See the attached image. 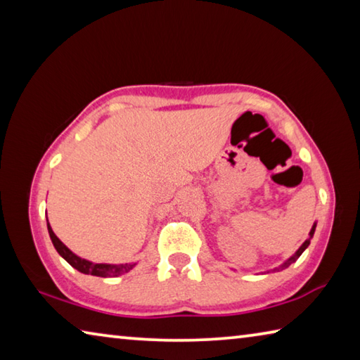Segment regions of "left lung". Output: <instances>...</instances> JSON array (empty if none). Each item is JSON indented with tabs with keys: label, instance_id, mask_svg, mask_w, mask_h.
Instances as JSON below:
<instances>
[{
	"label": "left lung",
	"instance_id": "8db88e82",
	"mask_svg": "<svg viewBox=\"0 0 360 360\" xmlns=\"http://www.w3.org/2000/svg\"><path fill=\"white\" fill-rule=\"evenodd\" d=\"M314 229H316V225H313V229H311V231H309V238H308L307 241H304V243H303V245L300 246V249H298V251L295 252V255H294V257H290V259H289L288 262H285V264H284L283 266H279V268H281V270H283V268H285V266H289V265L292 264V262H294L295 259H298V257H300V255H302V252L304 251V249H307V248H308V245H309V241H311V238H313Z\"/></svg>",
	"mask_w": 360,
	"mask_h": 360
}]
</instances>
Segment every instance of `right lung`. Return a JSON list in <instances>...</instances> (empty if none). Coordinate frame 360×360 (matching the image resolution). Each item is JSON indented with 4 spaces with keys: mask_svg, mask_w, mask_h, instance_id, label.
Wrapping results in <instances>:
<instances>
[{
    "mask_svg": "<svg viewBox=\"0 0 360 360\" xmlns=\"http://www.w3.org/2000/svg\"><path fill=\"white\" fill-rule=\"evenodd\" d=\"M49 235H51V240L56 246L57 252L62 255V257L68 262L71 266H75L77 271L84 273V275H92V276H101V278H112V276H120L124 273L130 271L135 264H125V265H106V264H92V262L77 257L76 254H72L68 248H66L62 241H60L56 233H53L51 225L47 222Z\"/></svg>",
    "mask_w": 360,
    "mask_h": 360,
    "instance_id": "add662e5",
    "label": "right lung"
}]
</instances>
